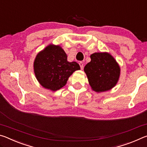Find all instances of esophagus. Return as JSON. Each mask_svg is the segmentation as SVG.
Masks as SVG:
<instances>
[{"label":"esophagus","instance_id":"1","mask_svg":"<svg viewBox=\"0 0 147 147\" xmlns=\"http://www.w3.org/2000/svg\"><path fill=\"white\" fill-rule=\"evenodd\" d=\"M79 65H80V66L81 69L82 70V69H84V63H83V62L80 61V62H79Z\"/></svg>","mask_w":147,"mask_h":147}]
</instances>
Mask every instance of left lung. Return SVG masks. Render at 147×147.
<instances>
[{
    "label": "left lung",
    "mask_w": 147,
    "mask_h": 147,
    "mask_svg": "<svg viewBox=\"0 0 147 147\" xmlns=\"http://www.w3.org/2000/svg\"><path fill=\"white\" fill-rule=\"evenodd\" d=\"M91 61L84 67L89 85L96 92L112 89L119 80L120 67L108 53H96L90 56Z\"/></svg>",
    "instance_id": "left-lung-1"
}]
</instances>
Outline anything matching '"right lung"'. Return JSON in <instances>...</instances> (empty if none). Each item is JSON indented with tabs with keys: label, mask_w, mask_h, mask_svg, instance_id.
Returning <instances> with one entry per match:
<instances>
[{
	"label": "right lung",
	"mask_w": 147,
	"mask_h": 147,
	"mask_svg": "<svg viewBox=\"0 0 147 147\" xmlns=\"http://www.w3.org/2000/svg\"><path fill=\"white\" fill-rule=\"evenodd\" d=\"M35 75L43 88L55 91L65 86L79 64L69 62L67 56L59 45L51 44L39 53L34 62Z\"/></svg>",
	"instance_id": "right-lung-1"
}]
</instances>
